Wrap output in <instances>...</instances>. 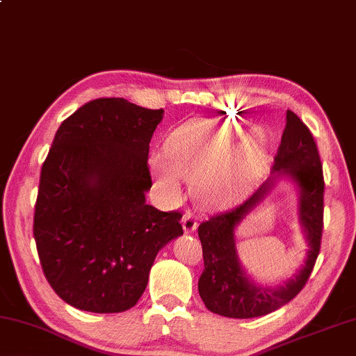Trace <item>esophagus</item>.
<instances>
[{
	"label": "esophagus",
	"instance_id": "obj_1",
	"mask_svg": "<svg viewBox=\"0 0 356 356\" xmlns=\"http://www.w3.org/2000/svg\"><path fill=\"white\" fill-rule=\"evenodd\" d=\"M182 223H184V229L187 231V233H190V231H195L196 227H198V217H196L193 212L187 211L182 217Z\"/></svg>",
	"mask_w": 356,
	"mask_h": 356
}]
</instances>
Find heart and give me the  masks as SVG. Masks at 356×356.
<instances>
[{
  "mask_svg": "<svg viewBox=\"0 0 356 356\" xmlns=\"http://www.w3.org/2000/svg\"><path fill=\"white\" fill-rule=\"evenodd\" d=\"M242 128L228 118H196L172 129L166 156L155 155L152 168L168 193L179 195L182 176L196 180L206 202L222 204L242 193L266 160L263 140L236 143Z\"/></svg>",
  "mask_w": 356,
  "mask_h": 356,
  "instance_id": "b5f03b06",
  "label": "heart"
}]
</instances>
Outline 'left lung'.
<instances>
[{
    "mask_svg": "<svg viewBox=\"0 0 356 356\" xmlns=\"http://www.w3.org/2000/svg\"><path fill=\"white\" fill-rule=\"evenodd\" d=\"M282 175L290 177L300 188V221L311 249L295 278L275 289H264L247 278L240 268L234 228L266 197L275 179ZM323 193V169L312 133L295 112L286 111V125L270 177L238 206L209 217L198 227L204 258L198 290L211 312L229 318L261 317L285 306L304 289L320 253Z\"/></svg>",
    "mask_w": 356,
    "mask_h": 356,
    "instance_id": "left-lung-1",
    "label": "left lung"
}]
</instances>
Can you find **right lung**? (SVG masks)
<instances>
[{
  "label": "right lung",
  "mask_w": 356,
  "mask_h": 356,
  "mask_svg": "<svg viewBox=\"0 0 356 356\" xmlns=\"http://www.w3.org/2000/svg\"><path fill=\"white\" fill-rule=\"evenodd\" d=\"M163 112L98 98L56 129L42 163L33 234L44 275L72 307L131 309L156 253L184 234L182 213L145 202L149 144Z\"/></svg>",
  "instance_id": "add662e5"
}]
</instances>
